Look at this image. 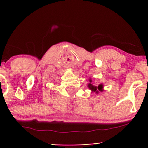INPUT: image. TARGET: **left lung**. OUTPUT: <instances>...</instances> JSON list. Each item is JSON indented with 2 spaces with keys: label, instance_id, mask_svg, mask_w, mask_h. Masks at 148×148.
Here are the masks:
<instances>
[{
  "label": "left lung",
  "instance_id": "8db88e82",
  "mask_svg": "<svg viewBox=\"0 0 148 148\" xmlns=\"http://www.w3.org/2000/svg\"><path fill=\"white\" fill-rule=\"evenodd\" d=\"M90 82H92V80H90ZM88 87L89 88V89H91V90L92 91V92H95L96 93H98L99 92V91H100V92H102L103 90V84H99V86H94V85H92V84L89 83V84H88Z\"/></svg>",
  "mask_w": 148,
  "mask_h": 148
}]
</instances>
